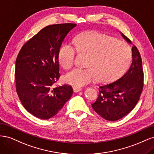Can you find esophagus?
Masks as SVG:
<instances>
[{
	"instance_id": "34e87169",
	"label": "esophagus",
	"mask_w": 154,
	"mask_h": 154,
	"mask_svg": "<svg viewBox=\"0 0 154 154\" xmlns=\"http://www.w3.org/2000/svg\"><path fill=\"white\" fill-rule=\"evenodd\" d=\"M82 88H80V87H73V90H74V92H78L79 91H82Z\"/></svg>"
}]
</instances>
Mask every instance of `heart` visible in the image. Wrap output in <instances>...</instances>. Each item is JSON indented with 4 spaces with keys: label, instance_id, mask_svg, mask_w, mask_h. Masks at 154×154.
Here are the masks:
<instances>
[{
    "label": "heart",
    "instance_id": "1",
    "mask_svg": "<svg viewBox=\"0 0 154 154\" xmlns=\"http://www.w3.org/2000/svg\"><path fill=\"white\" fill-rule=\"evenodd\" d=\"M74 46L64 44L58 53L59 63L63 69L72 66L76 51L88 55L86 69L74 68L64 76L70 85L83 86L97 78L107 83L117 80L127 71L131 62L132 53L128 44L113 36L97 31H89L79 35Z\"/></svg>",
    "mask_w": 154,
    "mask_h": 154
}]
</instances>
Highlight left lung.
I'll return each mask as SVG.
<instances>
[{"label": "left lung", "mask_w": 154, "mask_h": 154, "mask_svg": "<svg viewBox=\"0 0 154 154\" xmlns=\"http://www.w3.org/2000/svg\"><path fill=\"white\" fill-rule=\"evenodd\" d=\"M128 42L131 41L123 33ZM132 62L130 68L118 80L100 85L98 97L92 107L101 117L117 121L131 112L140 98L144 85L142 60L137 47L133 45Z\"/></svg>", "instance_id": "8db88e82"}]
</instances>
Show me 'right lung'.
<instances>
[{
	"instance_id": "obj_1",
	"label": "right lung",
	"mask_w": 154,
	"mask_h": 154,
	"mask_svg": "<svg viewBox=\"0 0 154 154\" xmlns=\"http://www.w3.org/2000/svg\"><path fill=\"white\" fill-rule=\"evenodd\" d=\"M76 24L45 27L24 44L15 64L16 91L26 110L35 117H53L73 93L71 85L53 87L61 74L58 53L64 38Z\"/></svg>"
}]
</instances>
